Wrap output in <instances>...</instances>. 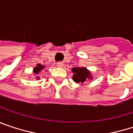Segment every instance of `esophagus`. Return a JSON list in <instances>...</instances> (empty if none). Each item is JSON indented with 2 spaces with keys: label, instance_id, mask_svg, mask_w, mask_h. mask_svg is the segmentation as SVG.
<instances>
[{
  "label": "esophagus",
  "instance_id": "obj_1",
  "mask_svg": "<svg viewBox=\"0 0 133 133\" xmlns=\"http://www.w3.org/2000/svg\"><path fill=\"white\" fill-rule=\"evenodd\" d=\"M57 65L58 67H63L64 66V63H63L62 62H58L57 63Z\"/></svg>",
  "mask_w": 133,
  "mask_h": 133
}]
</instances>
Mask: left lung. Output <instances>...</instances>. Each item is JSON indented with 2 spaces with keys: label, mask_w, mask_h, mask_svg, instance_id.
Listing matches in <instances>:
<instances>
[{
  "label": "left lung",
  "mask_w": 133,
  "mask_h": 133,
  "mask_svg": "<svg viewBox=\"0 0 133 133\" xmlns=\"http://www.w3.org/2000/svg\"><path fill=\"white\" fill-rule=\"evenodd\" d=\"M74 75L72 78L74 82L76 83H83L88 79H92V77L91 75V72L86 68H73L71 69Z\"/></svg>",
  "instance_id": "left-lung-1"
}]
</instances>
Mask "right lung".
<instances>
[{
    "label": "right lung",
    "instance_id": "add662e5",
    "mask_svg": "<svg viewBox=\"0 0 133 133\" xmlns=\"http://www.w3.org/2000/svg\"><path fill=\"white\" fill-rule=\"evenodd\" d=\"M44 68V65H41V64H38V65H37V66L34 68L33 72H34L35 75H38V74H39V72H40L41 71V70H43ZM37 78H38V77H37Z\"/></svg>",
    "mask_w": 133,
    "mask_h": 133
}]
</instances>
